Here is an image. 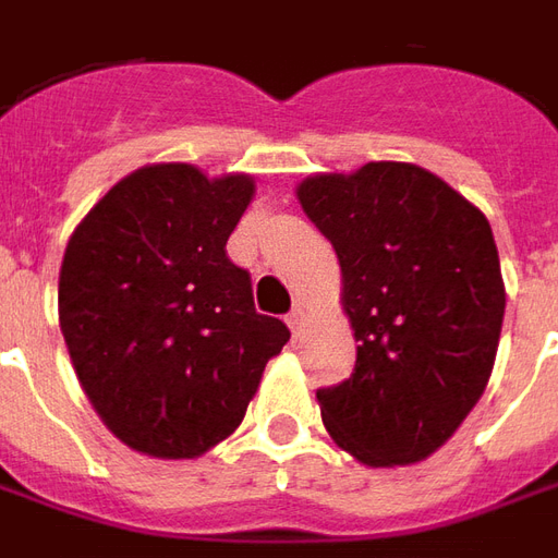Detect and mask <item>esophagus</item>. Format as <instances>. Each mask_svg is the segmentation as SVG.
Returning <instances> with one entry per match:
<instances>
[{
  "label": "esophagus",
  "instance_id": "1",
  "mask_svg": "<svg viewBox=\"0 0 558 558\" xmlns=\"http://www.w3.org/2000/svg\"><path fill=\"white\" fill-rule=\"evenodd\" d=\"M304 319H307V314H304V307H302V304H295L290 314H287V326L292 328V335H299V331H302Z\"/></svg>",
  "mask_w": 558,
  "mask_h": 558
}]
</instances>
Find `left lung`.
Instances as JSON below:
<instances>
[{
  "instance_id": "1",
  "label": "left lung",
  "mask_w": 558,
  "mask_h": 558,
  "mask_svg": "<svg viewBox=\"0 0 558 558\" xmlns=\"http://www.w3.org/2000/svg\"><path fill=\"white\" fill-rule=\"evenodd\" d=\"M299 203L340 259L355 371L316 400L331 439L364 466L430 457L487 388L505 316L487 218L415 163L319 172Z\"/></svg>"
}]
</instances>
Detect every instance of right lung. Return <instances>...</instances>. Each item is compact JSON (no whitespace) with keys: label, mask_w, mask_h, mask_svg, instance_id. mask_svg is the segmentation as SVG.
Listing matches in <instances>:
<instances>
[{"label":"right lung","mask_w":558,"mask_h":558,"mask_svg":"<svg viewBox=\"0 0 558 558\" xmlns=\"http://www.w3.org/2000/svg\"><path fill=\"white\" fill-rule=\"evenodd\" d=\"M254 179L151 163L98 199L59 271V326L86 398L134 451L206 454L242 424L290 340L256 314L227 239Z\"/></svg>","instance_id":"right-lung-1"}]
</instances>
